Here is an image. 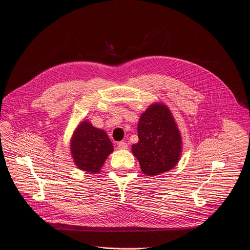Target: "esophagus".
I'll use <instances>...</instances> for the list:
<instances>
[{"label": "esophagus", "mask_w": 250, "mask_h": 250, "mask_svg": "<svg viewBox=\"0 0 250 250\" xmlns=\"http://www.w3.org/2000/svg\"><path fill=\"white\" fill-rule=\"evenodd\" d=\"M117 147H118L119 149H126V148H127V143L125 142V141L119 142V143L117 144Z\"/></svg>", "instance_id": "esophagus-1"}]
</instances>
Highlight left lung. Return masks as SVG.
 Here are the masks:
<instances>
[{"mask_svg":"<svg viewBox=\"0 0 250 250\" xmlns=\"http://www.w3.org/2000/svg\"><path fill=\"white\" fill-rule=\"evenodd\" d=\"M138 143L132 151L146 175L164 173L178 164L182 154V137L167 106L155 103L141 114L138 126Z\"/></svg>","mask_w":250,"mask_h":250,"instance_id":"8db88e82","label":"left lung"}]
</instances>
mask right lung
<instances>
[{"label":"right lung","instance_id":"add662e5","mask_svg":"<svg viewBox=\"0 0 250 250\" xmlns=\"http://www.w3.org/2000/svg\"><path fill=\"white\" fill-rule=\"evenodd\" d=\"M113 151V144L102 128L94 127L83 120L71 137L70 152L76 166L88 173L100 172L108 156Z\"/></svg>","mask_w":250,"mask_h":250}]
</instances>
